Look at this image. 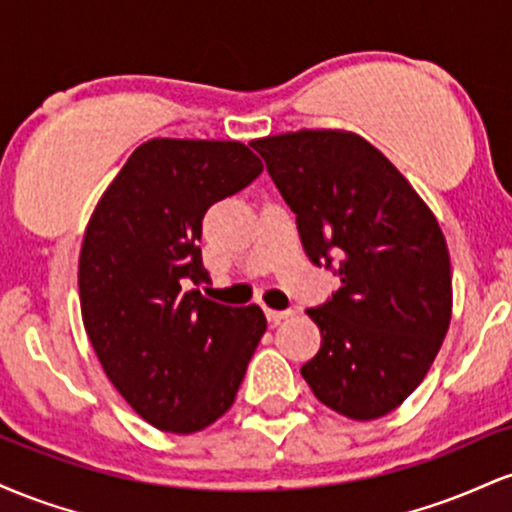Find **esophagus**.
<instances>
[{
	"mask_svg": "<svg viewBox=\"0 0 512 512\" xmlns=\"http://www.w3.org/2000/svg\"><path fill=\"white\" fill-rule=\"evenodd\" d=\"M264 313H267V320L269 322H281V320H286V317H291L293 315V310H272V308H267L264 310Z\"/></svg>",
	"mask_w": 512,
	"mask_h": 512,
	"instance_id": "1",
	"label": "esophagus"
}]
</instances>
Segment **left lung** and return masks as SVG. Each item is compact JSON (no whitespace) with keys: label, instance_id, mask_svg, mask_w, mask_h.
I'll return each mask as SVG.
<instances>
[{"label":"left lung","instance_id":"left-lung-1","mask_svg":"<svg viewBox=\"0 0 512 512\" xmlns=\"http://www.w3.org/2000/svg\"><path fill=\"white\" fill-rule=\"evenodd\" d=\"M296 214L310 262L337 260L342 289L308 308L322 334L301 368L325 407L354 421L395 411L436 361L452 317L450 252L399 170L349 129L252 142Z\"/></svg>","mask_w":512,"mask_h":512}]
</instances>
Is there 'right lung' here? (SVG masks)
<instances>
[{
  "label": "right lung",
  "instance_id": "add662e5",
  "mask_svg": "<svg viewBox=\"0 0 512 512\" xmlns=\"http://www.w3.org/2000/svg\"><path fill=\"white\" fill-rule=\"evenodd\" d=\"M262 161L240 142L149 139L105 187L79 252L88 342L113 387L158 431L197 433L231 409L267 317L197 289L202 219Z\"/></svg>",
  "mask_w": 512,
  "mask_h": 512
}]
</instances>
